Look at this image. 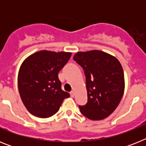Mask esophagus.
I'll return each instance as SVG.
<instances>
[{"mask_svg":"<svg viewBox=\"0 0 146 146\" xmlns=\"http://www.w3.org/2000/svg\"><path fill=\"white\" fill-rule=\"evenodd\" d=\"M70 95H71V96H72V97H74V91H71Z\"/></svg>","mask_w":146,"mask_h":146,"instance_id":"1","label":"esophagus"}]
</instances>
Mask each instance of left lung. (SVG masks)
Returning a JSON list of instances; mask_svg holds the SVG:
<instances>
[{"label": "left lung", "mask_w": 146, "mask_h": 146, "mask_svg": "<svg viewBox=\"0 0 146 146\" xmlns=\"http://www.w3.org/2000/svg\"><path fill=\"white\" fill-rule=\"evenodd\" d=\"M84 70L88 102L79 106L93 121L108 117L119 104L124 92L123 70L119 60L100 50L78 52L73 58Z\"/></svg>", "instance_id": "obj_1"}]
</instances>
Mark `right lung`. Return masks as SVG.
<instances>
[{
  "mask_svg": "<svg viewBox=\"0 0 146 146\" xmlns=\"http://www.w3.org/2000/svg\"><path fill=\"white\" fill-rule=\"evenodd\" d=\"M72 52L41 50L23 62L18 73V89L30 113L49 118L58 111L64 99L70 96L61 89L58 72Z\"/></svg>",
  "mask_w": 146,
  "mask_h": 146,
  "instance_id": "right-lung-1",
  "label": "right lung"
}]
</instances>
